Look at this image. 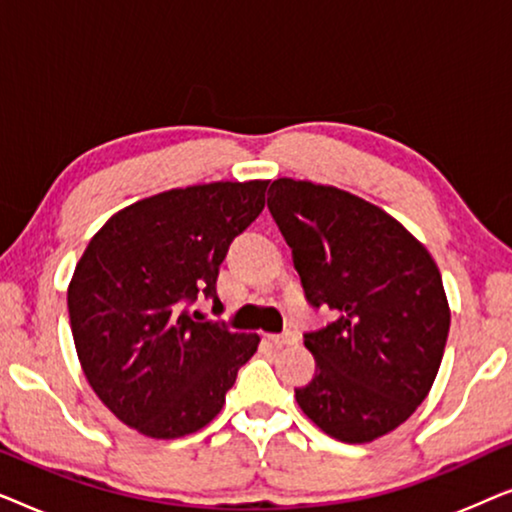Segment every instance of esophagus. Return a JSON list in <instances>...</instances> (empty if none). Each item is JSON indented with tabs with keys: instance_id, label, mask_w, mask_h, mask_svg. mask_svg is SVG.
<instances>
[{
	"instance_id": "34e87169",
	"label": "esophagus",
	"mask_w": 512,
	"mask_h": 512,
	"mask_svg": "<svg viewBox=\"0 0 512 512\" xmlns=\"http://www.w3.org/2000/svg\"><path fill=\"white\" fill-rule=\"evenodd\" d=\"M268 340L272 342V345H277V347L296 345L298 333L296 331H284V333H277V335H268Z\"/></svg>"
}]
</instances>
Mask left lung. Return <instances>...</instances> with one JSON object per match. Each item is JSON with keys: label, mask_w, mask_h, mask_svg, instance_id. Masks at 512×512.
I'll return each instance as SVG.
<instances>
[{"label": "left lung", "mask_w": 512, "mask_h": 512, "mask_svg": "<svg viewBox=\"0 0 512 512\" xmlns=\"http://www.w3.org/2000/svg\"><path fill=\"white\" fill-rule=\"evenodd\" d=\"M268 207L307 303L333 312L303 335L317 373L296 401L328 436L370 443L401 426L438 375L450 333L438 265L396 219L340 188L277 179Z\"/></svg>", "instance_id": "8db88e82"}]
</instances>
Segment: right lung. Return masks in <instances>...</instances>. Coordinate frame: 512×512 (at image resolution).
Masks as SVG:
<instances>
[{"mask_svg": "<svg viewBox=\"0 0 512 512\" xmlns=\"http://www.w3.org/2000/svg\"><path fill=\"white\" fill-rule=\"evenodd\" d=\"M270 181L174 188L111 216L88 242L67 291L76 354L100 401L139 433L181 438L226 403L256 333L191 312H221L216 279L230 242L265 207Z\"/></svg>", "mask_w": 512, "mask_h": 512, "instance_id": "right-lung-1", "label": "right lung"}]
</instances>
